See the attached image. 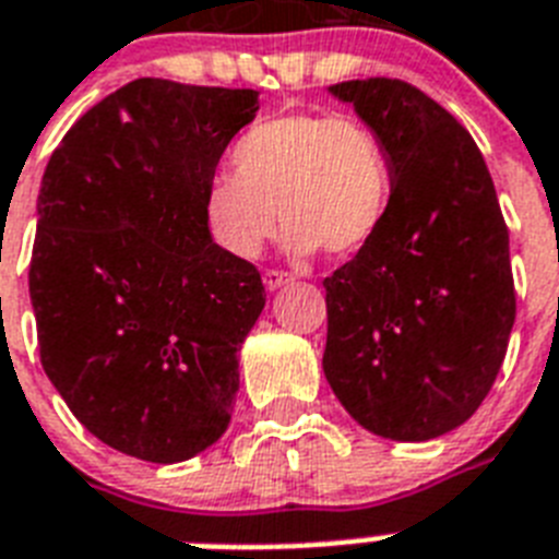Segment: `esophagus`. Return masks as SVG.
I'll list each match as a JSON object with an SVG mask.
<instances>
[{"label":"esophagus","mask_w":559,"mask_h":559,"mask_svg":"<svg viewBox=\"0 0 559 559\" xmlns=\"http://www.w3.org/2000/svg\"><path fill=\"white\" fill-rule=\"evenodd\" d=\"M289 281H293V275H289V272H284V270H266L264 272V287L266 289H278V287H284V284H289Z\"/></svg>","instance_id":"34e87169"}]
</instances>
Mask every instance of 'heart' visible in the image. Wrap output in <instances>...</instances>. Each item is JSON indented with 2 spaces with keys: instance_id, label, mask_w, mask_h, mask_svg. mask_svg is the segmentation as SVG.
<instances>
[{
  "instance_id": "1",
  "label": "heart",
  "mask_w": 559,
  "mask_h": 559,
  "mask_svg": "<svg viewBox=\"0 0 559 559\" xmlns=\"http://www.w3.org/2000/svg\"><path fill=\"white\" fill-rule=\"evenodd\" d=\"M233 168L203 192V224L233 258H255L275 224L298 255H353L382 229L393 160L382 134L356 115L293 111L255 122L233 148Z\"/></svg>"
}]
</instances>
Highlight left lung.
Returning <instances> with one entry per match:
<instances>
[{
	"mask_svg": "<svg viewBox=\"0 0 559 559\" xmlns=\"http://www.w3.org/2000/svg\"><path fill=\"white\" fill-rule=\"evenodd\" d=\"M393 160L376 238L324 278V376L376 437L425 442L460 428L500 373L516 316L508 226L474 138L405 80L330 88Z\"/></svg>",
	"mask_w": 559,
	"mask_h": 559,
	"instance_id": "left-lung-1",
	"label": "left lung"
}]
</instances>
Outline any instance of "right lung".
Wrapping results in <instances>:
<instances>
[{"label":"right lung","mask_w":559,"mask_h":559,"mask_svg":"<svg viewBox=\"0 0 559 559\" xmlns=\"http://www.w3.org/2000/svg\"><path fill=\"white\" fill-rule=\"evenodd\" d=\"M258 91L140 76L88 108L39 189L28 284L45 376L120 453L183 462L224 437L261 272L217 247L203 192Z\"/></svg>","instance_id":"add662e5"}]
</instances>
